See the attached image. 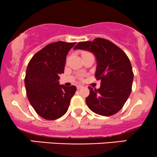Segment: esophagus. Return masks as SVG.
Segmentation results:
<instances>
[{"label":"esophagus","mask_w":157,"mask_h":157,"mask_svg":"<svg viewBox=\"0 0 157 157\" xmlns=\"http://www.w3.org/2000/svg\"><path fill=\"white\" fill-rule=\"evenodd\" d=\"M82 87H83V86H81V85H78V86H77V89H82Z\"/></svg>","instance_id":"esophagus-1"}]
</instances>
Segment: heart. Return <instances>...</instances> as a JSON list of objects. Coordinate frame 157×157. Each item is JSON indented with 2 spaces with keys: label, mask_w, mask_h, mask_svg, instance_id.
Segmentation results:
<instances>
[{
  "label": "heart",
  "mask_w": 157,
  "mask_h": 157,
  "mask_svg": "<svg viewBox=\"0 0 157 157\" xmlns=\"http://www.w3.org/2000/svg\"><path fill=\"white\" fill-rule=\"evenodd\" d=\"M87 53H89V52H83L82 53V55H84V54H87Z\"/></svg>",
  "instance_id": "b5f03b06"
}]
</instances>
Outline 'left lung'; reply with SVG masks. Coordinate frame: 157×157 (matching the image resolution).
<instances>
[{"mask_svg": "<svg viewBox=\"0 0 157 157\" xmlns=\"http://www.w3.org/2000/svg\"><path fill=\"white\" fill-rule=\"evenodd\" d=\"M75 49L90 51L97 60L94 76L101 80V87H89L90 93L86 98L87 106L103 116L118 113L131 93L133 80L132 65L126 53L114 43L102 38L79 42Z\"/></svg>", "mask_w": 157, "mask_h": 157, "instance_id": "1", "label": "left lung"}]
</instances>
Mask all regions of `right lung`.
<instances>
[{
	"label": "right lung",
	"instance_id": "right-lung-1",
	"mask_svg": "<svg viewBox=\"0 0 157 157\" xmlns=\"http://www.w3.org/2000/svg\"><path fill=\"white\" fill-rule=\"evenodd\" d=\"M76 42L48 44L34 55L26 71L25 84L27 98L36 113L46 120H56L68 111L75 86L59 85L66 56Z\"/></svg>",
	"mask_w": 157,
	"mask_h": 157
}]
</instances>
